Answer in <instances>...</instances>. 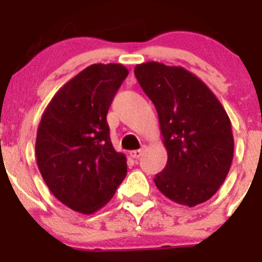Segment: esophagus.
<instances>
[{
  "label": "esophagus",
  "mask_w": 262,
  "mask_h": 262,
  "mask_svg": "<svg viewBox=\"0 0 262 262\" xmlns=\"http://www.w3.org/2000/svg\"><path fill=\"white\" fill-rule=\"evenodd\" d=\"M143 152H144V148H140V149H135V151H129V156L133 157V159H139V157L143 155Z\"/></svg>",
  "instance_id": "1"
}]
</instances>
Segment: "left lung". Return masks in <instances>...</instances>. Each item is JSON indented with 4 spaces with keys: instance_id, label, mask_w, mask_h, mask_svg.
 <instances>
[{
    "instance_id": "left-lung-1",
    "label": "left lung",
    "mask_w": 262,
    "mask_h": 262,
    "mask_svg": "<svg viewBox=\"0 0 262 262\" xmlns=\"http://www.w3.org/2000/svg\"><path fill=\"white\" fill-rule=\"evenodd\" d=\"M139 84L159 115L168 161L155 184L178 205L209 201L230 172L231 120L210 88L182 67L148 61L135 67Z\"/></svg>"
}]
</instances>
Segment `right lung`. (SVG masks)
<instances>
[{"instance_id":"add662e5","label":"right lung","mask_w":262,"mask_h":262,"mask_svg":"<svg viewBox=\"0 0 262 262\" xmlns=\"http://www.w3.org/2000/svg\"><path fill=\"white\" fill-rule=\"evenodd\" d=\"M128 75L122 64H93L59 89L41 115L35 155L51 193L69 209L93 214L113 198L127 173L106 122Z\"/></svg>"}]
</instances>
